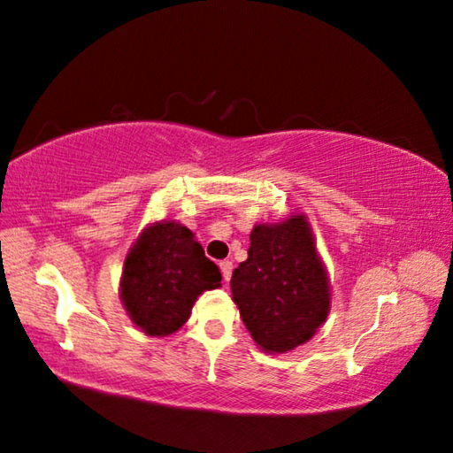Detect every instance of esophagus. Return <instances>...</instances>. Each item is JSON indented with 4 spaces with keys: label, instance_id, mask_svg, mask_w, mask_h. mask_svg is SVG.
<instances>
[{
    "label": "esophagus",
    "instance_id": "34e87169",
    "mask_svg": "<svg viewBox=\"0 0 453 453\" xmlns=\"http://www.w3.org/2000/svg\"><path fill=\"white\" fill-rule=\"evenodd\" d=\"M219 269H221V275H224V281H229V277H232V269H234L232 260H221Z\"/></svg>",
    "mask_w": 453,
    "mask_h": 453
}]
</instances>
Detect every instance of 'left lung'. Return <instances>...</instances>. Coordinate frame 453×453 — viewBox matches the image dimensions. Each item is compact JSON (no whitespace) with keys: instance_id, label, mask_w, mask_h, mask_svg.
Masks as SVG:
<instances>
[{"instance_id":"obj_1","label":"left lung","mask_w":453,"mask_h":453,"mask_svg":"<svg viewBox=\"0 0 453 453\" xmlns=\"http://www.w3.org/2000/svg\"><path fill=\"white\" fill-rule=\"evenodd\" d=\"M232 299L260 351L288 353L326 322L333 303L328 271L303 213L257 224L248 258L234 271Z\"/></svg>"}]
</instances>
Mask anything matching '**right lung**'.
I'll return each instance as SVG.
<instances>
[{"label": "right lung", "mask_w": 453, "mask_h": 453, "mask_svg": "<svg viewBox=\"0 0 453 453\" xmlns=\"http://www.w3.org/2000/svg\"><path fill=\"white\" fill-rule=\"evenodd\" d=\"M221 288V273L195 234L174 219L145 226L125 257L119 297L148 336H170L188 320L203 291Z\"/></svg>", "instance_id": "obj_1"}]
</instances>
